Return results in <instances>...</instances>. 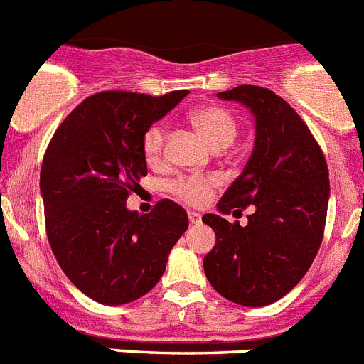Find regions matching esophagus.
<instances>
[{
    "label": "esophagus",
    "instance_id": "obj_1",
    "mask_svg": "<svg viewBox=\"0 0 364 364\" xmlns=\"http://www.w3.org/2000/svg\"><path fill=\"white\" fill-rule=\"evenodd\" d=\"M188 217L191 224H200L202 222V215L197 213V211H188Z\"/></svg>",
    "mask_w": 364,
    "mask_h": 364
}]
</instances>
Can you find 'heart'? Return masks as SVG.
Returning a JSON list of instances; mask_svg holds the SVG:
<instances>
[{
	"label": "heart",
	"instance_id": "1",
	"mask_svg": "<svg viewBox=\"0 0 364 364\" xmlns=\"http://www.w3.org/2000/svg\"><path fill=\"white\" fill-rule=\"evenodd\" d=\"M191 122L215 147L230 146L239 133V120L233 111L224 105H202L191 112ZM166 144V124L154 122L142 138L144 156L149 164H159L164 156ZM218 186L217 175H189L178 176L167 184V189L180 200L191 205H200L210 200L211 193Z\"/></svg>",
	"mask_w": 364,
	"mask_h": 364
}]
</instances>
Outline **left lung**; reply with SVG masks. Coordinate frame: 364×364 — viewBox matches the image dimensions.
<instances>
[{
    "mask_svg": "<svg viewBox=\"0 0 364 364\" xmlns=\"http://www.w3.org/2000/svg\"><path fill=\"white\" fill-rule=\"evenodd\" d=\"M218 98L252 109L255 147L217 208L242 215L252 205L253 213L246 226L202 217L217 235L204 272L228 301L266 306L297 286L319 252L330 198L326 159L297 111L269 89L244 83Z\"/></svg>",
    "mask_w": 364,
    "mask_h": 364,
    "instance_id": "obj_1",
    "label": "left lung"
}]
</instances>
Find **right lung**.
<instances>
[{
  "instance_id": "1",
  "label": "right lung",
  "mask_w": 364,
  "mask_h": 364,
  "mask_svg": "<svg viewBox=\"0 0 364 364\" xmlns=\"http://www.w3.org/2000/svg\"><path fill=\"white\" fill-rule=\"evenodd\" d=\"M186 95L96 92L47 146L40 173L47 239L69 281L92 301L125 304L153 290L188 230V213L169 198L147 215L125 208L147 175L144 133Z\"/></svg>"
}]
</instances>
